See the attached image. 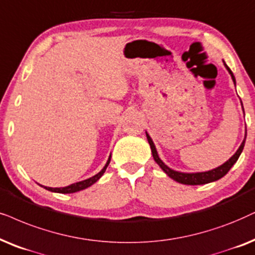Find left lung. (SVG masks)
<instances>
[{"instance_id":"obj_1","label":"left lung","mask_w":255,"mask_h":255,"mask_svg":"<svg viewBox=\"0 0 255 255\" xmlns=\"http://www.w3.org/2000/svg\"><path fill=\"white\" fill-rule=\"evenodd\" d=\"M223 63H224L225 68H226V70L229 71V74L231 75V78H232L234 85H236V77H234L233 72L231 71V69L229 67H227V64L225 63L224 59H223ZM241 108H243V111H244L243 102H241ZM244 115H245V111H244ZM145 133H146V138H147L148 144H150L152 156H153L154 161L159 165L161 170H163L168 177L172 178L173 180L178 181V183L184 184V185H203V184L213 183V181H217V180H219L220 178H223L225 174H226L227 172L231 170V167H232L233 165L237 163L238 158L240 157L241 152H243V150H244L245 141H246V135H247V132H245V138H244L243 143L240 144V146L237 150L236 153H234L229 160L225 161L223 165H220V166L212 168V170H210V171H204V172H180V171H176V170H173V168L168 167L167 165L160 159L159 154H158V151L156 148V145H154L153 140H152V138L150 137V134H148L146 131H145Z\"/></svg>"}]
</instances>
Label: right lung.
<instances>
[{
    "instance_id": "1",
    "label": "right lung",
    "mask_w": 255,
    "mask_h": 255,
    "mask_svg": "<svg viewBox=\"0 0 255 255\" xmlns=\"http://www.w3.org/2000/svg\"><path fill=\"white\" fill-rule=\"evenodd\" d=\"M110 160H111V154L109 156L108 161H107V164L104 165V167L102 168V170L99 171L97 174H95V176L88 178V179L78 181V183H74V184L69 185V186H65V187H47V186H43V187H44L45 190L51 191V192H56V193H75V192H78V191H82V190H84V188L90 187L91 185H94L96 181L99 180V178L103 176L105 170H107L109 164H110ZM41 186H42V185H41Z\"/></svg>"
}]
</instances>
